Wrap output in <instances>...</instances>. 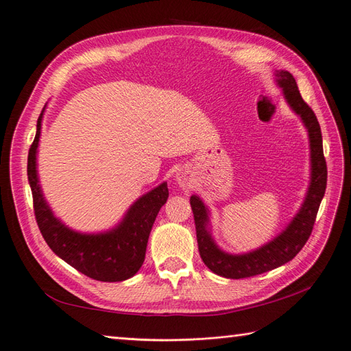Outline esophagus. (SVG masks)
<instances>
[{
    "mask_svg": "<svg viewBox=\"0 0 351 351\" xmlns=\"http://www.w3.org/2000/svg\"><path fill=\"white\" fill-rule=\"evenodd\" d=\"M176 182L180 187H190L193 184V178H192V174H190L187 169H180V171L176 174Z\"/></svg>",
    "mask_w": 351,
    "mask_h": 351,
    "instance_id": "esophagus-1",
    "label": "esophagus"
}]
</instances>
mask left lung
Returning <instances> with one entry per match:
<instances>
[{"label":"left lung","instance_id":"obj_1","mask_svg":"<svg viewBox=\"0 0 351 351\" xmlns=\"http://www.w3.org/2000/svg\"><path fill=\"white\" fill-rule=\"evenodd\" d=\"M275 83L282 89L289 107L300 117L309 134L311 146V183L299 212L274 240L259 249L241 254L221 250L210 232L209 209L196 195L190 197L195 215L196 237L200 258L206 267L224 278H247L281 267L290 262L302 250L313 230L317 209L326 189V162L324 158L321 125L312 108L307 105L297 88L293 74L285 70H275Z\"/></svg>","mask_w":351,"mask_h":351}]
</instances>
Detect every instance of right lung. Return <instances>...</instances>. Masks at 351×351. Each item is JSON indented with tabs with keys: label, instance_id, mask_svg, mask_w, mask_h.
I'll return each mask as SVG.
<instances>
[{
	"label": "right lung",
	"instance_id": "obj_1",
	"mask_svg": "<svg viewBox=\"0 0 351 351\" xmlns=\"http://www.w3.org/2000/svg\"><path fill=\"white\" fill-rule=\"evenodd\" d=\"M45 107L38 119L36 136L27 156V178L42 237L57 256L89 278L105 282L129 280L145 261L155 218L168 199L167 183H161L137 199L111 230L88 234L62 224L45 200L38 177L36 155Z\"/></svg>",
	"mask_w": 351,
	"mask_h": 351
}]
</instances>
